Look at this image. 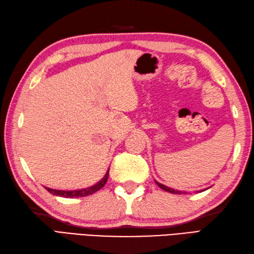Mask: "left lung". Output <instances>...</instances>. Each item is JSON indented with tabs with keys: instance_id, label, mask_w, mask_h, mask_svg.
<instances>
[{
	"instance_id": "1",
	"label": "left lung",
	"mask_w": 254,
	"mask_h": 254,
	"mask_svg": "<svg viewBox=\"0 0 254 254\" xmlns=\"http://www.w3.org/2000/svg\"><path fill=\"white\" fill-rule=\"evenodd\" d=\"M156 184L161 188V190H166V191H168V192H171V193H182V191L181 190H173V188H170V187H168V186H166V185H162V184H160V183L159 182H157L156 181ZM183 193H185V191H183Z\"/></svg>"
}]
</instances>
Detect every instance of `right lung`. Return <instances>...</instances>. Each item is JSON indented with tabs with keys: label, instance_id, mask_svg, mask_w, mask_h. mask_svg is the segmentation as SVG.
<instances>
[{
	"label": "right lung",
	"instance_id": "add662e5",
	"mask_svg": "<svg viewBox=\"0 0 254 254\" xmlns=\"http://www.w3.org/2000/svg\"><path fill=\"white\" fill-rule=\"evenodd\" d=\"M108 174H109V170H107V173L105 174L104 178L100 180L98 183H96L95 185H93L91 187L83 188V190H53V188L45 187V190L51 192L52 194H55V196H60V197H64V198H79V197H85L88 196V194H92L94 192H96L99 190L100 188H103L104 185L106 184V182L108 180Z\"/></svg>",
	"mask_w": 254,
	"mask_h": 254
}]
</instances>
